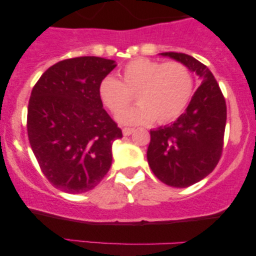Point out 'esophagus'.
Listing matches in <instances>:
<instances>
[{
	"instance_id": "1",
	"label": "esophagus",
	"mask_w": 256,
	"mask_h": 256,
	"mask_svg": "<svg viewBox=\"0 0 256 256\" xmlns=\"http://www.w3.org/2000/svg\"><path fill=\"white\" fill-rule=\"evenodd\" d=\"M134 131V128H122V134H124V136H130Z\"/></svg>"
}]
</instances>
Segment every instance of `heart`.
I'll return each instance as SVG.
<instances>
[{"instance_id": "1", "label": "heart", "mask_w": 256, "mask_h": 256, "mask_svg": "<svg viewBox=\"0 0 256 256\" xmlns=\"http://www.w3.org/2000/svg\"><path fill=\"white\" fill-rule=\"evenodd\" d=\"M194 94V76L180 61L140 58L120 70L119 79L107 76L98 84V98L113 114L130 105L136 95L140 106L119 114L122 124H158L176 120L185 110Z\"/></svg>"}]
</instances>
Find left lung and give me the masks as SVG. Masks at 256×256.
<instances>
[{
  "label": "left lung",
  "instance_id": "left-lung-1",
  "mask_svg": "<svg viewBox=\"0 0 256 256\" xmlns=\"http://www.w3.org/2000/svg\"><path fill=\"white\" fill-rule=\"evenodd\" d=\"M186 64L201 78L186 112L170 126L150 131L146 158L162 183L186 188L207 177L224 148L226 102L208 67L183 52H161Z\"/></svg>",
  "mask_w": 256,
  "mask_h": 256
}]
</instances>
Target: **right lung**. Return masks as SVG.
Listing matches in <instances>:
<instances>
[{
  "label": "right lung",
  "mask_w": 256,
  "mask_h": 256,
  "mask_svg": "<svg viewBox=\"0 0 256 256\" xmlns=\"http://www.w3.org/2000/svg\"><path fill=\"white\" fill-rule=\"evenodd\" d=\"M116 66L98 56L66 58L32 89L28 140L40 171L64 192H89L110 171L112 143L122 132L104 110L98 84Z\"/></svg>",
  "instance_id": "obj_1"
}]
</instances>
